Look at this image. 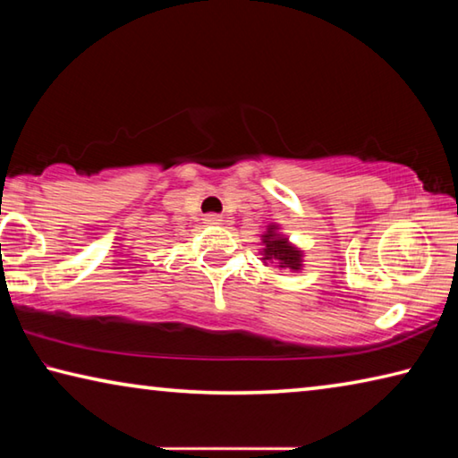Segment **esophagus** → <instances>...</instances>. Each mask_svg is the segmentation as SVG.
<instances>
[{
    "mask_svg": "<svg viewBox=\"0 0 458 458\" xmlns=\"http://www.w3.org/2000/svg\"><path fill=\"white\" fill-rule=\"evenodd\" d=\"M204 220H206V224H212V226H218V224H222V216H218V214H208Z\"/></svg>",
    "mask_w": 458,
    "mask_h": 458,
    "instance_id": "34e87169",
    "label": "esophagus"
}]
</instances>
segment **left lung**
<instances>
[{"label": "left lung", "instance_id": "1", "mask_svg": "<svg viewBox=\"0 0 458 458\" xmlns=\"http://www.w3.org/2000/svg\"><path fill=\"white\" fill-rule=\"evenodd\" d=\"M265 260H275L278 262V267H286L293 270H297L301 267V252L286 244L284 238L276 236L273 228H270L268 234L265 236Z\"/></svg>", "mask_w": 458, "mask_h": 458}]
</instances>
